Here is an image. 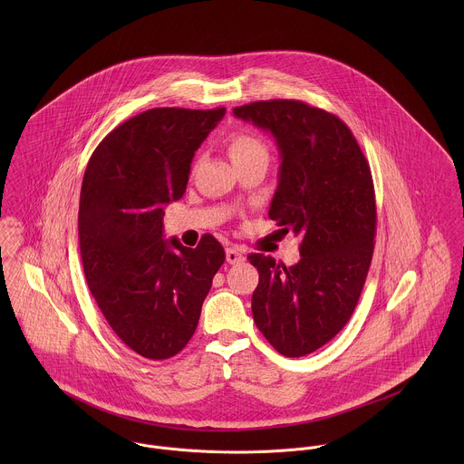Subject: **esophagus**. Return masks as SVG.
I'll use <instances>...</instances> for the list:
<instances>
[{"mask_svg":"<svg viewBox=\"0 0 464 464\" xmlns=\"http://www.w3.org/2000/svg\"><path fill=\"white\" fill-rule=\"evenodd\" d=\"M243 261H245V256H243V252L239 248H236V246L227 248V263L228 265H239Z\"/></svg>","mask_w":464,"mask_h":464,"instance_id":"esophagus-1","label":"esophagus"}]
</instances>
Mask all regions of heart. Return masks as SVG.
I'll return each instance as SVG.
<instances>
[{
	"label": "heart",
	"instance_id": "heart-1",
	"mask_svg": "<svg viewBox=\"0 0 464 464\" xmlns=\"http://www.w3.org/2000/svg\"><path fill=\"white\" fill-rule=\"evenodd\" d=\"M228 153L234 164H237L254 157H267V148L261 137L250 132H237L228 139Z\"/></svg>",
	"mask_w": 464,
	"mask_h": 464
}]
</instances>
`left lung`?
I'll use <instances>...</instances> for the list:
<instances>
[{
	"mask_svg": "<svg viewBox=\"0 0 464 464\" xmlns=\"http://www.w3.org/2000/svg\"><path fill=\"white\" fill-rule=\"evenodd\" d=\"M234 116L276 140L282 162L267 214L300 237L302 256L289 267L248 256L259 271L254 322L276 352L302 357L346 325L366 282L377 230L370 164L337 116L304 102H254Z\"/></svg>",
	"mask_w": 464,
	"mask_h": 464,
	"instance_id": "1",
	"label": "left lung"
}]
</instances>
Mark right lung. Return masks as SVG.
<instances>
[{"mask_svg": "<svg viewBox=\"0 0 464 464\" xmlns=\"http://www.w3.org/2000/svg\"><path fill=\"white\" fill-rule=\"evenodd\" d=\"M225 107L150 109L92 151L80 191L78 237L87 285L111 329L135 353L162 361L193 337L225 250L164 239V205L182 198L195 151Z\"/></svg>", "mask_w": 464, "mask_h": 464, "instance_id": "add662e5", "label": "right lung"}]
</instances>
